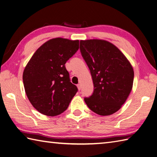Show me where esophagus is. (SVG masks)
I'll list each match as a JSON object with an SVG mask.
<instances>
[{
  "label": "esophagus",
  "instance_id": "34e87169",
  "mask_svg": "<svg viewBox=\"0 0 157 157\" xmlns=\"http://www.w3.org/2000/svg\"><path fill=\"white\" fill-rule=\"evenodd\" d=\"M77 86H78V90H81V89H82V86H81V84H78L77 85Z\"/></svg>",
  "mask_w": 157,
  "mask_h": 157
}]
</instances>
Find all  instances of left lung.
<instances>
[{"label": "left lung", "instance_id": "left-lung-1", "mask_svg": "<svg viewBox=\"0 0 157 157\" xmlns=\"http://www.w3.org/2000/svg\"><path fill=\"white\" fill-rule=\"evenodd\" d=\"M79 44L94 84V91L84 98L85 102L96 114H113L124 104L132 90L134 77L132 67L125 55L107 41L87 40Z\"/></svg>", "mask_w": 157, "mask_h": 157}]
</instances>
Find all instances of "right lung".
<instances>
[{
	"label": "right lung",
	"mask_w": 157,
	"mask_h": 157,
	"mask_svg": "<svg viewBox=\"0 0 157 157\" xmlns=\"http://www.w3.org/2000/svg\"><path fill=\"white\" fill-rule=\"evenodd\" d=\"M78 49L79 40L51 39L35 52L26 65L23 73L26 95L42 114H61L78 91L65 65Z\"/></svg>",
	"instance_id": "obj_1"
}]
</instances>
